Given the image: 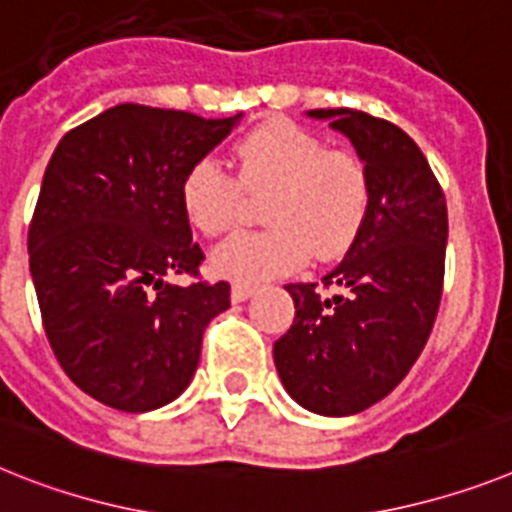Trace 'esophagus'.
<instances>
[{
	"mask_svg": "<svg viewBox=\"0 0 512 512\" xmlns=\"http://www.w3.org/2000/svg\"><path fill=\"white\" fill-rule=\"evenodd\" d=\"M255 294V286H249V283H239L236 281L234 286H231V302H247L249 296Z\"/></svg>",
	"mask_w": 512,
	"mask_h": 512,
	"instance_id": "1",
	"label": "esophagus"
}]
</instances>
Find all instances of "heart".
<instances>
[{
  "instance_id": "heart-1",
  "label": "heart",
  "mask_w": 512,
  "mask_h": 512,
  "mask_svg": "<svg viewBox=\"0 0 512 512\" xmlns=\"http://www.w3.org/2000/svg\"><path fill=\"white\" fill-rule=\"evenodd\" d=\"M244 192L265 197L270 229L231 236L213 252V268L239 283H257L343 255L367 221L372 184L351 150L325 148L320 137L289 119H270L236 145V179L216 158L184 176L182 203L192 226L208 236L236 229Z\"/></svg>"
}]
</instances>
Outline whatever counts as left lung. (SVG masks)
Instances as JSON below:
<instances>
[{
	"label": "left lung",
	"mask_w": 512,
	"mask_h": 512,
	"mask_svg": "<svg viewBox=\"0 0 512 512\" xmlns=\"http://www.w3.org/2000/svg\"><path fill=\"white\" fill-rule=\"evenodd\" d=\"M312 119L351 140L372 184L367 221L322 283H289L294 322L273 346L278 377L299 406L351 416L382 401L422 354L445 276L448 208L419 145L356 109Z\"/></svg>",
	"instance_id": "obj_1"
}]
</instances>
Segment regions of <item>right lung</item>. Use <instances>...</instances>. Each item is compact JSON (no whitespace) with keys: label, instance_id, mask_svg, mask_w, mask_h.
I'll list each match as a JSON object with an SVG mask.
<instances>
[{"label":"right lung","instance_id":"1","mask_svg":"<svg viewBox=\"0 0 512 512\" xmlns=\"http://www.w3.org/2000/svg\"><path fill=\"white\" fill-rule=\"evenodd\" d=\"M242 114L119 103L70 130L46 166L28 229L30 276L54 356L77 388L145 414L184 393L229 283L176 286L205 260L184 176Z\"/></svg>","mask_w":512,"mask_h":512}]
</instances>
